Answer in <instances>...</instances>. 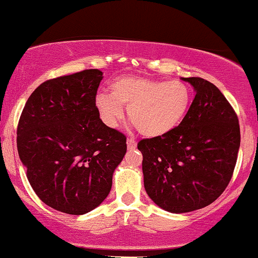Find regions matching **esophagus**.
Returning a JSON list of instances; mask_svg holds the SVG:
<instances>
[{
  "mask_svg": "<svg viewBox=\"0 0 258 258\" xmlns=\"http://www.w3.org/2000/svg\"><path fill=\"white\" fill-rule=\"evenodd\" d=\"M136 147H137V143H136L135 139L133 138L127 139V148H128V150H135Z\"/></svg>",
  "mask_w": 258,
  "mask_h": 258,
  "instance_id": "34e87169",
  "label": "esophagus"
}]
</instances>
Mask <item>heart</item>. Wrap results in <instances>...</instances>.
Masks as SVG:
<instances>
[{
	"label": "heart",
	"instance_id": "obj_1",
	"mask_svg": "<svg viewBox=\"0 0 258 258\" xmlns=\"http://www.w3.org/2000/svg\"><path fill=\"white\" fill-rule=\"evenodd\" d=\"M190 104V91L184 82L125 76L110 86V94L99 93L96 108L103 122L116 127L123 108L138 131L147 137H160L182 122Z\"/></svg>",
	"mask_w": 258,
	"mask_h": 258
}]
</instances>
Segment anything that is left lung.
<instances>
[{
    "label": "left lung",
    "mask_w": 258,
    "mask_h": 258,
    "mask_svg": "<svg viewBox=\"0 0 258 258\" xmlns=\"http://www.w3.org/2000/svg\"><path fill=\"white\" fill-rule=\"evenodd\" d=\"M182 80L197 93L184 119L171 132L137 146L147 194L173 214L214 203L232 179L240 147L238 116L222 92L201 78Z\"/></svg>",
    "instance_id": "8db88e82"
}]
</instances>
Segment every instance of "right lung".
I'll use <instances>...</instances> for the list:
<instances>
[{"label":"right lung","mask_w":258,"mask_h":258,"mask_svg":"<svg viewBox=\"0 0 258 258\" xmlns=\"http://www.w3.org/2000/svg\"><path fill=\"white\" fill-rule=\"evenodd\" d=\"M98 69L47 80L20 115L17 147L26 177L46 205L84 215L110 193L112 173L125 156L126 136L100 120Z\"/></svg>","instance_id":"obj_1"}]
</instances>
